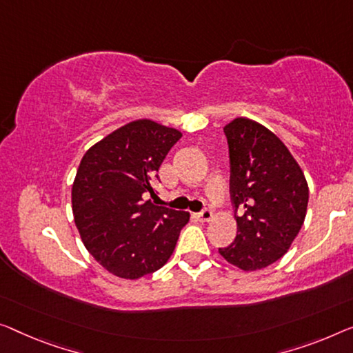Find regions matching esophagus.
I'll use <instances>...</instances> for the list:
<instances>
[{
	"instance_id": "esophagus-1",
	"label": "esophagus",
	"mask_w": 353,
	"mask_h": 353,
	"mask_svg": "<svg viewBox=\"0 0 353 353\" xmlns=\"http://www.w3.org/2000/svg\"><path fill=\"white\" fill-rule=\"evenodd\" d=\"M212 217H214V212L210 208H204L201 212H198V219L201 220V222H209Z\"/></svg>"
}]
</instances>
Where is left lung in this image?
I'll list each match as a JSON object with an SVG mask.
<instances>
[{"mask_svg": "<svg viewBox=\"0 0 353 353\" xmlns=\"http://www.w3.org/2000/svg\"><path fill=\"white\" fill-rule=\"evenodd\" d=\"M223 131L239 234L219 252L241 270H261L283 256L301 230L307 182L282 141L263 125L241 117Z\"/></svg>", "mask_w": 353, "mask_h": 353, "instance_id": "obj_1", "label": "left lung"}]
</instances>
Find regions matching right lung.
I'll return each instance as SVG.
<instances>
[{
  "label": "right lung",
  "instance_id": "obj_1",
  "mask_svg": "<svg viewBox=\"0 0 353 353\" xmlns=\"http://www.w3.org/2000/svg\"><path fill=\"white\" fill-rule=\"evenodd\" d=\"M181 131L136 120L87 150L72 185V212L87 250L109 272L139 279L165 265L188 212L155 206L159 170Z\"/></svg>",
  "mask_w": 353,
  "mask_h": 353
}]
</instances>
